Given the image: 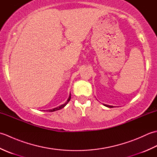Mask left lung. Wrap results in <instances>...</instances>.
I'll return each instance as SVG.
<instances>
[{"mask_svg":"<svg viewBox=\"0 0 157 157\" xmlns=\"http://www.w3.org/2000/svg\"><path fill=\"white\" fill-rule=\"evenodd\" d=\"M105 106H107V107H109V108H113V106H111V105H105V104H103Z\"/></svg>","mask_w":157,"mask_h":157,"instance_id":"8db88e82","label":"left lung"}]
</instances>
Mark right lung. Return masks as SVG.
Wrapping results in <instances>:
<instances>
[{"label": "right lung", "instance_id": "obj_1", "mask_svg": "<svg viewBox=\"0 0 157 157\" xmlns=\"http://www.w3.org/2000/svg\"><path fill=\"white\" fill-rule=\"evenodd\" d=\"M70 99H71V94H69V98H68V99H67V101H66V102L65 103V104H63V105H60V106H57V107H56V108H54V109H50V110H46V111H48L49 112H53V111H58V110H60V109H61L62 108H63L64 107V106H65L66 105H67V103L69 102V101H70Z\"/></svg>", "mask_w": 157, "mask_h": 157}]
</instances>
